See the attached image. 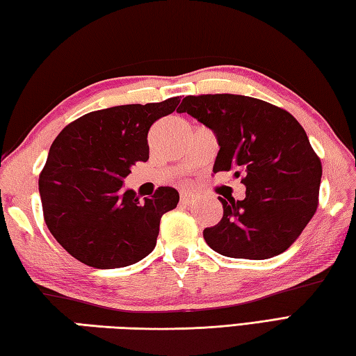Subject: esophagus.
I'll return each instance as SVG.
<instances>
[{
  "mask_svg": "<svg viewBox=\"0 0 356 356\" xmlns=\"http://www.w3.org/2000/svg\"><path fill=\"white\" fill-rule=\"evenodd\" d=\"M179 198H181V203H184V204H191L193 201V195L191 192H181Z\"/></svg>",
  "mask_w": 356,
  "mask_h": 356,
  "instance_id": "1",
  "label": "esophagus"
}]
</instances>
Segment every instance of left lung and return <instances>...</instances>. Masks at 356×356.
Returning a JSON list of instances; mask_svg holds the SVG:
<instances>
[{
  "mask_svg": "<svg viewBox=\"0 0 356 356\" xmlns=\"http://www.w3.org/2000/svg\"><path fill=\"white\" fill-rule=\"evenodd\" d=\"M179 108L216 133L213 172L234 170L246 186L243 200L218 197L223 218L203 231L206 243L234 259L286 251L318 209L323 177L302 125L276 105L238 95L187 96Z\"/></svg>",
  "mask_w": 356,
  "mask_h": 356,
  "instance_id": "1",
  "label": "left lung"
}]
</instances>
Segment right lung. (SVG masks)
<instances>
[{"mask_svg": "<svg viewBox=\"0 0 356 356\" xmlns=\"http://www.w3.org/2000/svg\"><path fill=\"white\" fill-rule=\"evenodd\" d=\"M178 97L91 111L66 125L40 173L38 191L48 229L74 259L111 270L136 264L155 250L159 221L179 193L158 187L139 201L122 191L131 165L149 159L150 127L175 111Z\"/></svg>", "mask_w": 356, "mask_h": 356, "instance_id": "1", "label": "right lung"}]
</instances>
